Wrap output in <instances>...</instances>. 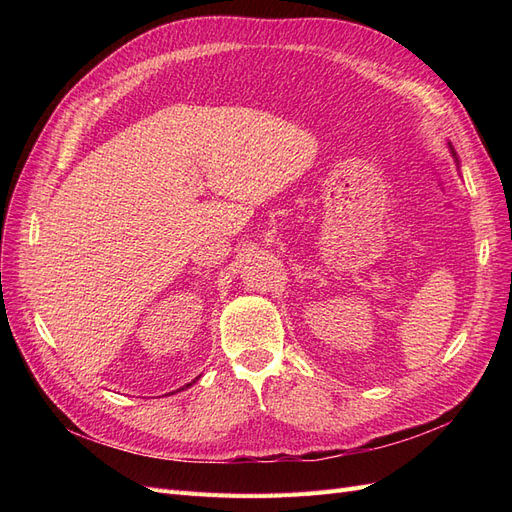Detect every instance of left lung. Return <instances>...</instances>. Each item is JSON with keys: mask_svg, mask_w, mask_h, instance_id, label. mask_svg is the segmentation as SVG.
Segmentation results:
<instances>
[{"mask_svg": "<svg viewBox=\"0 0 512 512\" xmlns=\"http://www.w3.org/2000/svg\"><path fill=\"white\" fill-rule=\"evenodd\" d=\"M453 156H455V160H457V153H455V151H453Z\"/></svg>", "mask_w": 512, "mask_h": 512, "instance_id": "8db88e82", "label": "left lung"}]
</instances>
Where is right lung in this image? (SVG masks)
Listing matches in <instances>:
<instances>
[{
    "instance_id": "right-lung-1",
    "label": "right lung",
    "mask_w": 512,
    "mask_h": 512,
    "mask_svg": "<svg viewBox=\"0 0 512 512\" xmlns=\"http://www.w3.org/2000/svg\"><path fill=\"white\" fill-rule=\"evenodd\" d=\"M196 380H198V378H196ZM196 380H192V382H196ZM192 382H190V384H185V386H192Z\"/></svg>"
}]
</instances>
